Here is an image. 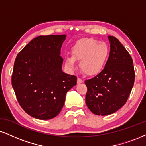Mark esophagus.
Masks as SVG:
<instances>
[{"label":"esophagus","instance_id":"esophagus-1","mask_svg":"<svg viewBox=\"0 0 146 146\" xmlns=\"http://www.w3.org/2000/svg\"><path fill=\"white\" fill-rule=\"evenodd\" d=\"M82 82H83V80H82L80 78H79V77H78V78H77V83L80 84V83H82Z\"/></svg>","mask_w":146,"mask_h":146}]
</instances>
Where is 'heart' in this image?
<instances>
[{
    "label": "heart",
    "instance_id": "obj_1",
    "mask_svg": "<svg viewBox=\"0 0 146 146\" xmlns=\"http://www.w3.org/2000/svg\"><path fill=\"white\" fill-rule=\"evenodd\" d=\"M110 47L104 42L84 38L72 48V57L66 58V64L70 69L76 68V61H80V68L85 74L94 76L103 70L110 57Z\"/></svg>",
    "mask_w": 146,
    "mask_h": 146
}]
</instances>
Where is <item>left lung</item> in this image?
<instances>
[{"instance_id":"1","label":"left lung","mask_w":146,"mask_h":146,"mask_svg":"<svg viewBox=\"0 0 146 146\" xmlns=\"http://www.w3.org/2000/svg\"><path fill=\"white\" fill-rule=\"evenodd\" d=\"M110 53L104 69L96 76L84 81L87 87L85 102L96 115L116 112L127 102L135 81L133 62L120 41L108 36Z\"/></svg>"}]
</instances>
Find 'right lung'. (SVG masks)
<instances>
[{
  "label": "right lung",
  "mask_w": 146,
  "mask_h": 146,
  "mask_svg": "<svg viewBox=\"0 0 146 146\" xmlns=\"http://www.w3.org/2000/svg\"><path fill=\"white\" fill-rule=\"evenodd\" d=\"M66 35L38 36L17 54L11 84L19 105L28 114L49 120L59 114L66 93L77 77L62 71L61 47Z\"/></svg>",
  "instance_id": "add662e5"
}]
</instances>
